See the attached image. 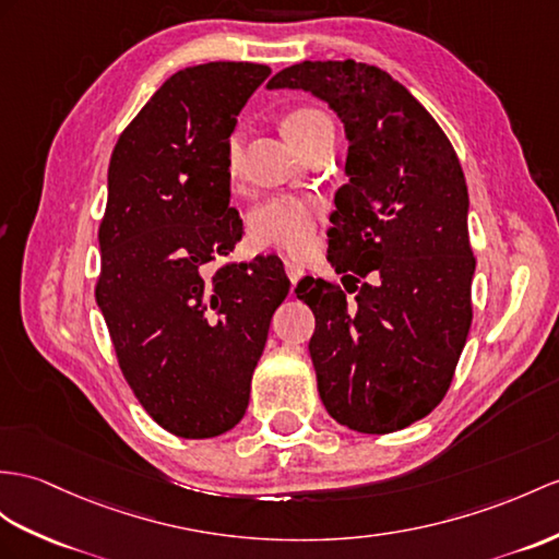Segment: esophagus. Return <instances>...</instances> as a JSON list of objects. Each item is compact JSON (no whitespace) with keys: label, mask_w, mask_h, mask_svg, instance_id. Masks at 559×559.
Wrapping results in <instances>:
<instances>
[{"label":"esophagus","mask_w":559,"mask_h":559,"mask_svg":"<svg viewBox=\"0 0 559 559\" xmlns=\"http://www.w3.org/2000/svg\"><path fill=\"white\" fill-rule=\"evenodd\" d=\"M284 270H287V277H289L292 284H296L298 280H301L304 272H306L301 265L294 263V261H284Z\"/></svg>","instance_id":"34e87169"}]
</instances>
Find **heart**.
<instances>
[{"instance_id": "obj_1", "label": "heart", "mask_w": 559, "mask_h": 559, "mask_svg": "<svg viewBox=\"0 0 559 559\" xmlns=\"http://www.w3.org/2000/svg\"><path fill=\"white\" fill-rule=\"evenodd\" d=\"M287 138L306 152L322 134H332L330 116L320 108L298 106L284 116ZM241 163V132H233L225 144V166L229 177H237ZM320 203L301 197H272L263 201L251 215V235L263 247H275L284 253L304 255L312 249L320 221Z\"/></svg>"}]
</instances>
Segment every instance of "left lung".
Instances as JSON below:
<instances>
[{
    "label": "left lung",
    "mask_w": 559,
    "mask_h": 559,
    "mask_svg": "<svg viewBox=\"0 0 559 559\" xmlns=\"http://www.w3.org/2000/svg\"><path fill=\"white\" fill-rule=\"evenodd\" d=\"M270 90H304L342 118L348 182L334 197L326 261L338 284L294 289L316 316L308 344L320 399L362 433L411 427L453 382L472 324L467 182L439 122L370 63L304 61Z\"/></svg>",
    "instance_id": "8db88e82"
}]
</instances>
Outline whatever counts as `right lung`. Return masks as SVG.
Returning a JSON list of instances; mask_svg holds the SVG:
<instances>
[{
    "label": "right lung",
    "mask_w": 559,
    "mask_h": 559,
    "mask_svg": "<svg viewBox=\"0 0 559 559\" xmlns=\"http://www.w3.org/2000/svg\"><path fill=\"white\" fill-rule=\"evenodd\" d=\"M267 75L247 61L177 71L108 163L94 296L132 393L182 439L221 437L247 413L272 312L289 294L277 255L211 270L243 235L225 144Z\"/></svg>",
    "instance_id": "1"
}]
</instances>
